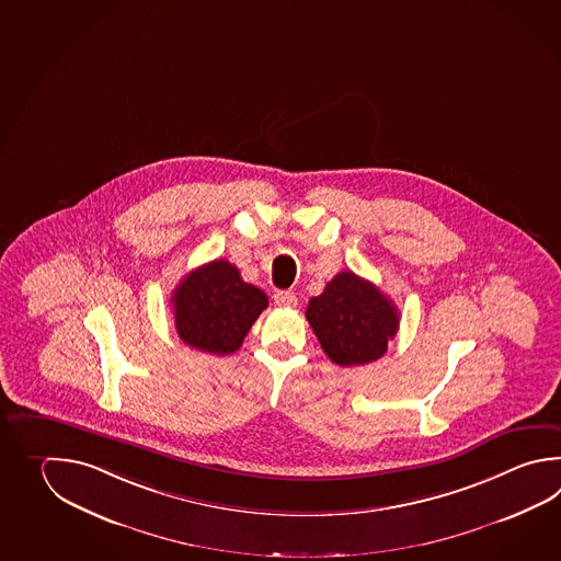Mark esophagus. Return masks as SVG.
Segmentation results:
<instances>
[{"instance_id":"34e87169","label":"esophagus","mask_w":561,"mask_h":561,"mask_svg":"<svg viewBox=\"0 0 561 561\" xmlns=\"http://www.w3.org/2000/svg\"><path fill=\"white\" fill-rule=\"evenodd\" d=\"M274 301L279 308H296L298 298L294 291H275Z\"/></svg>"}]
</instances>
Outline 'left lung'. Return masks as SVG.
Returning a JSON list of instances; mask_svg holds the SVG:
<instances>
[{
    "mask_svg": "<svg viewBox=\"0 0 561 561\" xmlns=\"http://www.w3.org/2000/svg\"><path fill=\"white\" fill-rule=\"evenodd\" d=\"M323 352L337 366H364L388 350L400 328L396 304L354 272L335 275L306 309Z\"/></svg>",
    "mask_w": 561,
    "mask_h": 561,
    "instance_id": "left-lung-1",
    "label": "left lung"
}]
</instances>
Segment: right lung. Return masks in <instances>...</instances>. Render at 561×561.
<instances>
[{
  "label": "right lung",
  "mask_w": 561,
  "mask_h": 561,
  "mask_svg": "<svg viewBox=\"0 0 561 561\" xmlns=\"http://www.w3.org/2000/svg\"><path fill=\"white\" fill-rule=\"evenodd\" d=\"M265 308L267 296L226 260L199 265L172 294L178 335L207 354H233Z\"/></svg>",
  "instance_id": "1"
}]
</instances>
